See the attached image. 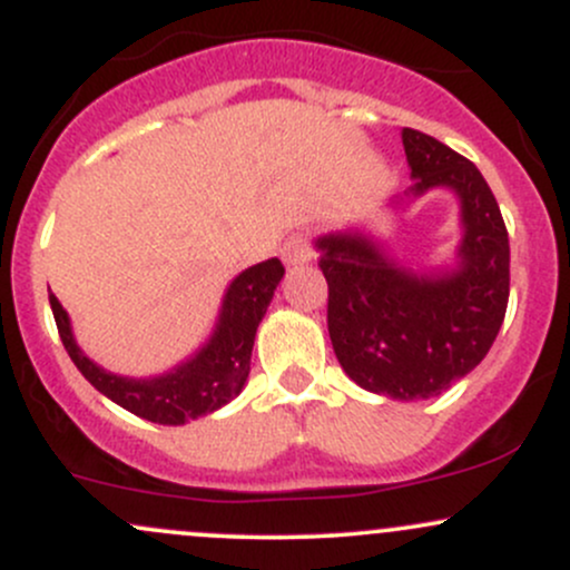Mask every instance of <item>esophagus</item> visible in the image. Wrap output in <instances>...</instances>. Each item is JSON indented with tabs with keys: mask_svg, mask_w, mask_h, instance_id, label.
<instances>
[{
	"mask_svg": "<svg viewBox=\"0 0 570 570\" xmlns=\"http://www.w3.org/2000/svg\"><path fill=\"white\" fill-rule=\"evenodd\" d=\"M311 240H307L305 233H294L286 238V244L281 246V259H284L286 267H297L311 263Z\"/></svg>",
	"mask_w": 570,
	"mask_h": 570,
	"instance_id": "1",
	"label": "esophagus"
}]
</instances>
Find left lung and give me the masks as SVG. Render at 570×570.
Returning a JSON list of instances; mask_svg holds the SVG:
<instances>
[{
  "mask_svg": "<svg viewBox=\"0 0 570 570\" xmlns=\"http://www.w3.org/2000/svg\"><path fill=\"white\" fill-rule=\"evenodd\" d=\"M402 144L412 185L391 206L453 193L463 230L455 265L417 271L358 227L318 235L316 248L340 367L364 391L415 402L440 396L488 356L509 303V235L474 163L421 130L402 128Z\"/></svg>",
  "mask_w": 570,
  "mask_h": 570,
  "instance_id": "1",
  "label": "left lung"
}]
</instances>
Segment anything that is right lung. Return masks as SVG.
<instances>
[{"label": "right lung", "mask_w": 570, "mask_h": 570, "mask_svg": "<svg viewBox=\"0 0 570 570\" xmlns=\"http://www.w3.org/2000/svg\"><path fill=\"white\" fill-rule=\"evenodd\" d=\"M281 278H284V265L276 257L238 273L222 297L219 318L206 343L174 370L153 377H126L98 367L77 345L69 313L58 303L56 294H50V307L63 348L96 391L144 421L160 426H185L195 417L212 415L240 394L252 364L254 335Z\"/></svg>", "instance_id": "right-lung-1"}]
</instances>
